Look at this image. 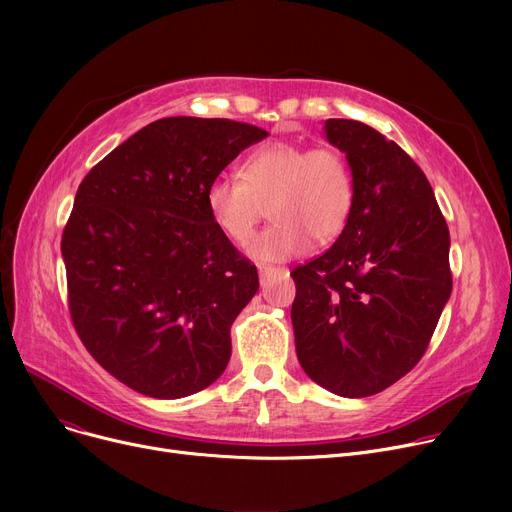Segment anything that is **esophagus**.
<instances>
[{"mask_svg": "<svg viewBox=\"0 0 512 512\" xmlns=\"http://www.w3.org/2000/svg\"><path fill=\"white\" fill-rule=\"evenodd\" d=\"M257 272H259L261 284H265L267 278L274 276V274H278V276H288L286 267H272V265H257Z\"/></svg>", "mask_w": 512, "mask_h": 512, "instance_id": "1", "label": "esophagus"}]
</instances>
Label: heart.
I'll return each mask as SVG.
<instances>
[{
    "mask_svg": "<svg viewBox=\"0 0 512 512\" xmlns=\"http://www.w3.org/2000/svg\"><path fill=\"white\" fill-rule=\"evenodd\" d=\"M242 180L220 176L205 193L207 211L236 245H245L265 207L272 226L249 242L259 261H286L307 249L336 240L353 209L355 188L338 149H309L297 143H272L253 151L242 164Z\"/></svg>",
    "mask_w": 512,
    "mask_h": 512,
    "instance_id": "b5f03b06",
    "label": "heart"
}]
</instances>
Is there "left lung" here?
<instances>
[{
    "label": "left lung",
    "instance_id": "8db88e82",
    "mask_svg": "<svg viewBox=\"0 0 512 512\" xmlns=\"http://www.w3.org/2000/svg\"><path fill=\"white\" fill-rule=\"evenodd\" d=\"M324 134L346 155L355 199L334 245L290 272V317L309 378L363 398L423 357L452 290L450 234L432 184L394 141L342 118Z\"/></svg>",
    "mask_w": 512,
    "mask_h": 512
}]
</instances>
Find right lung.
Segmentation results:
<instances>
[{
  "instance_id": "1",
  "label": "right lung",
  "mask_w": 512,
  "mask_h": 512,
  "mask_svg": "<svg viewBox=\"0 0 512 512\" xmlns=\"http://www.w3.org/2000/svg\"><path fill=\"white\" fill-rule=\"evenodd\" d=\"M267 130L161 118L80 182L62 234L76 334L116 380L151 398L191 396L224 373L230 326L259 288L207 211V186Z\"/></svg>"
}]
</instances>
